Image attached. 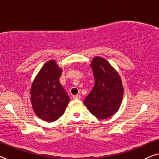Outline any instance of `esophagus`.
I'll list each match as a JSON object with an SVG mask.
<instances>
[{
  "instance_id": "esophagus-1",
  "label": "esophagus",
  "mask_w": 159,
  "mask_h": 159,
  "mask_svg": "<svg viewBox=\"0 0 159 159\" xmlns=\"http://www.w3.org/2000/svg\"><path fill=\"white\" fill-rule=\"evenodd\" d=\"M73 99H81V95H80V94L73 95Z\"/></svg>"
}]
</instances>
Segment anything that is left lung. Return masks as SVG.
I'll return each instance as SVG.
<instances>
[{
  "instance_id": "1",
  "label": "left lung",
  "mask_w": 159,
  "mask_h": 159,
  "mask_svg": "<svg viewBox=\"0 0 159 159\" xmlns=\"http://www.w3.org/2000/svg\"><path fill=\"white\" fill-rule=\"evenodd\" d=\"M94 86L84 99L90 113L99 119H106L118 111L124 87L116 70L105 59L96 57L91 63Z\"/></svg>"
}]
</instances>
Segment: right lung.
Wrapping results in <instances>:
<instances>
[{
	"label": "right lung",
	"instance_id": "obj_1",
	"mask_svg": "<svg viewBox=\"0 0 159 159\" xmlns=\"http://www.w3.org/2000/svg\"><path fill=\"white\" fill-rule=\"evenodd\" d=\"M62 70L54 60L43 65L34 80L30 90L35 114L48 122L55 121L65 113L70 97L60 83Z\"/></svg>",
	"mask_w": 159,
	"mask_h": 159
}]
</instances>
